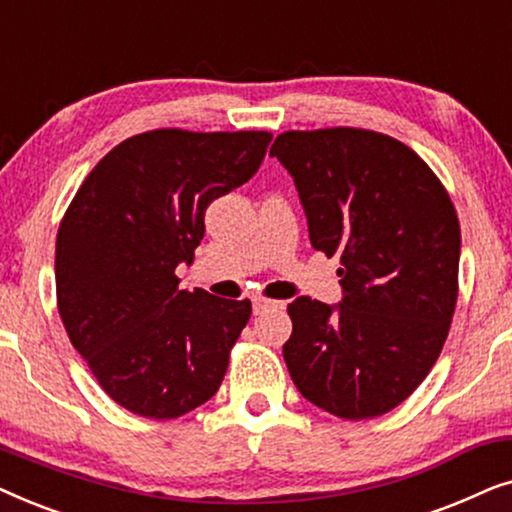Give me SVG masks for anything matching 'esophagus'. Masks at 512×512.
<instances>
[{"instance_id":"34e87169","label":"esophagus","mask_w":512,"mask_h":512,"mask_svg":"<svg viewBox=\"0 0 512 512\" xmlns=\"http://www.w3.org/2000/svg\"><path fill=\"white\" fill-rule=\"evenodd\" d=\"M270 310H284V303L282 300H272L265 296H254V314H263Z\"/></svg>"}]
</instances>
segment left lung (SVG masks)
I'll list each match as a JSON object with an SVG mask.
<instances>
[{
	"label": "left lung",
	"instance_id": "left-lung-1",
	"mask_svg": "<svg viewBox=\"0 0 512 512\" xmlns=\"http://www.w3.org/2000/svg\"><path fill=\"white\" fill-rule=\"evenodd\" d=\"M270 156L296 181L312 247L340 256L345 289L338 307L310 296L286 307L291 380L335 417H380L422 384L450 333L457 209L410 146L375 130H289Z\"/></svg>",
	"mask_w": 512,
	"mask_h": 512
}]
</instances>
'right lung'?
<instances>
[{"label":"right lung","instance_id":"obj_1","mask_svg":"<svg viewBox=\"0 0 512 512\" xmlns=\"http://www.w3.org/2000/svg\"><path fill=\"white\" fill-rule=\"evenodd\" d=\"M265 130L158 128L123 139L83 179L55 240L58 312L121 408L177 419L221 387L251 300L181 291L209 202L254 177Z\"/></svg>","mask_w":512,"mask_h":512}]
</instances>
